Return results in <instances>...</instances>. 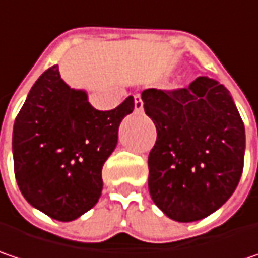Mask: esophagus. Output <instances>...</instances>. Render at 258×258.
<instances>
[{"mask_svg":"<svg viewBox=\"0 0 258 258\" xmlns=\"http://www.w3.org/2000/svg\"><path fill=\"white\" fill-rule=\"evenodd\" d=\"M134 100H135V111H137V113H141V111L144 110V102H142L141 95H139V94L134 95Z\"/></svg>","mask_w":258,"mask_h":258,"instance_id":"34e87169","label":"esophagus"}]
</instances>
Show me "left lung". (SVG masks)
Instances as JSON below:
<instances>
[{
	"label": "left lung",
	"mask_w": 258,
	"mask_h": 258,
	"mask_svg": "<svg viewBox=\"0 0 258 258\" xmlns=\"http://www.w3.org/2000/svg\"><path fill=\"white\" fill-rule=\"evenodd\" d=\"M157 141L148 156V189L176 222H195L220 209L244 169L245 127L229 91L200 76L188 88L142 91Z\"/></svg>",
	"instance_id": "obj_1"
}]
</instances>
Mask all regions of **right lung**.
Here are the masks:
<instances>
[{"label": "right lung", "mask_w": 258, "mask_h": 258, "mask_svg": "<svg viewBox=\"0 0 258 258\" xmlns=\"http://www.w3.org/2000/svg\"><path fill=\"white\" fill-rule=\"evenodd\" d=\"M135 108L127 97L114 110H95L82 89L45 70L29 91L13 127L14 175L30 206L72 222L91 210L102 191V166L114 151L120 121Z\"/></svg>", "instance_id": "1"}]
</instances>
